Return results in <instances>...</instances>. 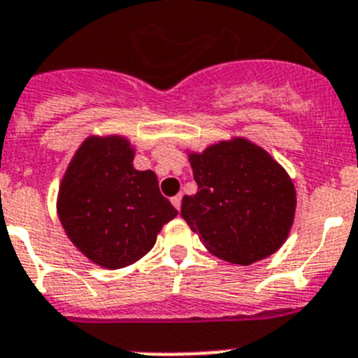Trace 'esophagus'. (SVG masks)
<instances>
[{
	"instance_id": "1",
	"label": "esophagus",
	"mask_w": 358,
	"mask_h": 358,
	"mask_svg": "<svg viewBox=\"0 0 358 358\" xmlns=\"http://www.w3.org/2000/svg\"><path fill=\"white\" fill-rule=\"evenodd\" d=\"M181 201H182V195L181 194H177L176 197H172V204L176 206L177 210H181Z\"/></svg>"
}]
</instances>
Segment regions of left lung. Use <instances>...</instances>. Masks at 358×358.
I'll list each match as a JSON object with an SVG mask.
<instances>
[{
	"instance_id": "1",
	"label": "left lung",
	"mask_w": 358,
	"mask_h": 358,
	"mask_svg": "<svg viewBox=\"0 0 358 358\" xmlns=\"http://www.w3.org/2000/svg\"><path fill=\"white\" fill-rule=\"evenodd\" d=\"M197 192L185 195L181 215L212 255L250 266L288 239L297 192L266 150L244 137L188 152Z\"/></svg>"
}]
</instances>
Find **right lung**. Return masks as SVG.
I'll list each match as a JSON object with an SVG mask.
<instances>
[{
    "instance_id": "right-lung-1",
    "label": "right lung",
    "mask_w": 358,
    "mask_h": 358,
    "mask_svg": "<svg viewBox=\"0 0 358 358\" xmlns=\"http://www.w3.org/2000/svg\"><path fill=\"white\" fill-rule=\"evenodd\" d=\"M123 136H90L76 150L57 192V217L88 261L106 270L130 266L154 248L177 215L152 170L134 168Z\"/></svg>"
}]
</instances>
